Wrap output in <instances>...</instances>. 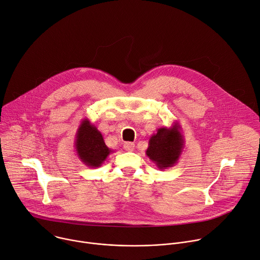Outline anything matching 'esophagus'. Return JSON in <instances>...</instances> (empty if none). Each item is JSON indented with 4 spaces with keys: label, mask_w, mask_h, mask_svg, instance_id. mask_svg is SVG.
<instances>
[{
    "label": "esophagus",
    "mask_w": 260,
    "mask_h": 260,
    "mask_svg": "<svg viewBox=\"0 0 260 260\" xmlns=\"http://www.w3.org/2000/svg\"><path fill=\"white\" fill-rule=\"evenodd\" d=\"M123 148H124V150H126V151H128V152L134 151V149H135V144L132 143V142H126V143H124Z\"/></svg>",
    "instance_id": "34e87169"
}]
</instances>
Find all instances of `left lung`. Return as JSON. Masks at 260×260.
Segmentation results:
<instances>
[{"mask_svg":"<svg viewBox=\"0 0 260 260\" xmlns=\"http://www.w3.org/2000/svg\"><path fill=\"white\" fill-rule=\"evenodd\" d=\"M185 142L181 126L174 122L171 127H159L149 139L146 155L159 170L174 167L184 149Z\"/></svg>","mask_w":260,"mask_h":260,"instance_id":"obj_1","label":"left lung"}]
</instances>
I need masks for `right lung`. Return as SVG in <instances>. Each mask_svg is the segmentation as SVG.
<instances>
[{"label": "right lung", "instance_id": "1", "mask_svg": "<svg viewBox=\"0 0 260 260\" xmlns=\"http://www.w3.org/2000/svg\"><path fill=\"white\" fill-rule=\"evenodd\" d=\"M75 149L79 159L89 168H99L113 151L107 147L101 132L88 118L82 119L76 136Z\"/></svg>", "mask_w": 260, "mask_h": 260}]
</instances>
